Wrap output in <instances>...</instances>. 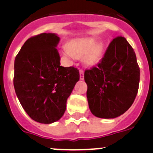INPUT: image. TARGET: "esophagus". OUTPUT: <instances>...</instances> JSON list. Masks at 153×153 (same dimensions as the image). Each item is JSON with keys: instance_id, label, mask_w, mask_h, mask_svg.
<instances>
[{"instance_id": "1", "label": "esophagus", "mask_w": 153, "mask_h": 153, "mask_svg": "<svg viewBox=\"0 0 153 153\" xmlns=\"http://www.w3.org/2000/svg\"><path fill=\"white\" fill-rule=\"evenodd\" d=\"M80 78L81 80H83L84 78V71L82 69H80Z\"/></svg>"}]
</instances>
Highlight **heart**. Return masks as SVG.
Masks as SVG:
<instances>
[{"label": "heart", "instance_id": "obj_1", "mask_svg": "<svg viewBox=\"0 0 153 153\" xmlns=\"http://www.w3.org/2000/svg\"><path fill=\"white\" fill-rule=\"evenodd\" d=\"M102 45L97 44L95 38L75 39L69 43V47L64 46L63 53L72 59L84 57V61L88 65L96 64L101 58Z\"/></svg>", "mask_w": 153, "mask_h": 153}]
</instances>
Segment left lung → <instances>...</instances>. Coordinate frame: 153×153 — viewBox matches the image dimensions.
Listing matches in <instances>:
<instances>
[{"label": "left lung", "instance_id": "left-lung-1", "mask_svg": "<svg viewBox=\"0 0 153 153\" xmlns=\"http://www.w3.org/2000/svg\"><path fill=\"white\" fill-rule=\"evenodd\" d=\"M91 112L101 118H115L133 104L138 93L140 69L136 55L124 37L114 38L97 67L84 72Z\"/></svg>", "mask_w": 153, "mask_h": 153}]
</instances>
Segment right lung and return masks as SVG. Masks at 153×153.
Here are the masks:
<instances>
[{
	"instance_id": "add662e5",
	"label": "right lung",
	"mask_w": 153,
	"mask_h": 153,
	"mask_svg": "<svg viewBox=\"0 0 153 153\" xmlns=\"http://www.w3.org/2000/svg\"><path fill=\"white\" fill-rule=\"evenodd\" d=\"M59 41L55 33L32 37L15 59V93L29 116L41 124H52L63 116L80 78L77 68L60 65Z\"/></svg>"
}]
</instances>
